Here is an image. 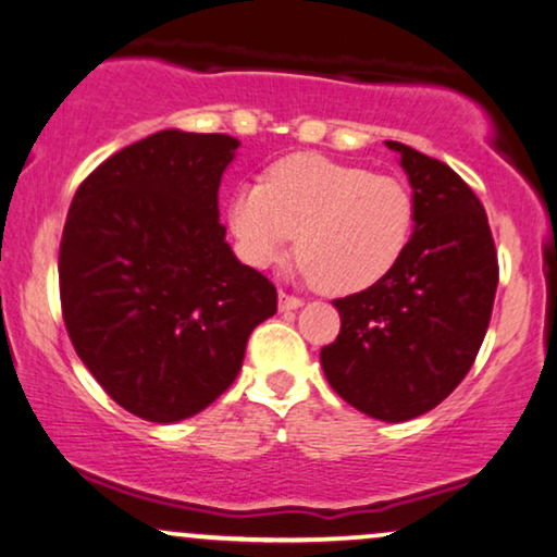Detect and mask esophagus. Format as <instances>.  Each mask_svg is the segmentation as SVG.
Returning <instances> with one entry per match:
<instances>
[{
    "label": "esophagus",
    "mask_w": 557,
    "mask_h": 557,
    "mask_svg": "<svg viewBox=\"0 0 557 557\" xmlns=\"http://www.w3.org/2000/svg\"><path fill=\"white\" fill-rule=\"evenodd\" d=\"M299 307H301L299 296L278 292V309H281V312H288V309H299Z\"/></svg>",
    "instance_id": "34e87169"
}]
</instances>
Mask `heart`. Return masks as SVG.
I'll list each match as a JSON object with an SVG mask.
<instances>
[{
    "label": "heart",
    "mask_w": 557,
    "mask_h": 557,
    "mask_svg": "<svg viewBox=\"0 0 557 557\" xmlns=\"http://www.w3.org/2000/svg\"><path fill=\"white\" fill-rule=\"evenodd\" d=\"M235 248L252 269L292 250L327 294H358L399 263L414 230V197L396 176L317 153L273 163L263 184L237 186L227 205Z\"/></svg>",
    "instance_id": "obj_1"
}]
</instances>
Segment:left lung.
<instances>
[{
    "label": "left lung",
    "mask_w": 557,
    "mask_h": 557,
    "mask_svg": "<svg viewBox=\"0 0 557 557\" xmlns=\"http://www.w3.org/2000/svg\"><path fill=\"white\" fill-rule=\"evenodd\" d=\"M414 197L399 263L366 292L335 299L341 335L320 352L330 386L381 422L435 409L471 371L499 284L486 209L450 165L386 140Z\"/></svg>",
    "instance_id": "obj_1"
}]
</instances>
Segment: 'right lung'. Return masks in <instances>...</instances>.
I'll list each match as a JSON object with an SVG mask.
<instances>
[{
    "label": "right lung",
    "mask_w": 557,
    "mask_h": 557,
    "mask_svg": "<svg viewBox=\"0 0 557 557\" xmlns=\"http://www.w3.org/2000/svg\"><path fill=\"white\" fill-rule=\"evenodd\" d=\"M240 140L161 129L94 169L58 252L78 358L135 417L169 424L207 409L240 373L276 286L243 265L220 222L222 173Z\"/></svg>",
    "instance_id": "add662e5"
}]
</instances>
